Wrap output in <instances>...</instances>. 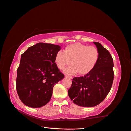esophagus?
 <instances>
[{"label":"esophagus","instance_id":"1","mask_svg":"<svg viewBox=\"0 0 131 131\" xmlns=\"http://www.w3.org/2000/svg\"><path fill=\"white\" fill-rule=\"evenodd\" d=\"M66 78H69V79H73V78H72V76H65Z\"/></svg>","mask_w":131,"mask_h":131}]
</instances>
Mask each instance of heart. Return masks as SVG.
I'll list each match as a JSON object with an SVG mask.
<instances>
[{
  "mask_svg": "<svg viewBox=\"0 0 131 131\" xmlns=\"http://www.w3.org/2000/svg\"><path fill=\"white\" fill-rule=\"evenodd\" d=\"M99 58L100 53L96 47L75 43L68 45L64 52H57L55 62L59 69H63L71 62L72 65L65 70L66 74L73 75L79 73L86 75L94 69Z\"/></svg>",
  "mask_w": 131,
  "mask_h": 131,
  "instance_id": "heart-1",
  "label": "heart"
}]
</instances>
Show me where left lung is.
Wrapping results in <instances>:
<instances>
[{"label":"left lung","mask_w":131,"mask_h":131,"mask_svg":"<svg viewBox=\"0 0 131 131\" xmlns=\"http://www.w3.org/2000/svg\"><path fill=\"white\" fill-rule=\"evenodd\" d=\"M93 43L100 53L98 63L89 74L74 78L68 91L71 100L81 107H93L102 102L110 91L114 80L113 58L100 43Z\"/></svg>","instance_id":"left-lung-1"}]
</instances>
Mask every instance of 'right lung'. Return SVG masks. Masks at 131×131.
Returning <instances> with one entry per match:
<instances>
[{
    "instance_id": "right-lung-1",
    "label": "right lung",
    "mask_w": 131,
    "mask_h": 131,
    "mask_svg": "<svg viewBox=\"0 0 131 131\" xmlns=\"http://www.w3.org/2000/svg\"><path fill=\"white\" fill-rule=\"evenodd\" d=\"M58 45L38 43L21 56L17 70L16 89L24 105L40 108L50 101L53 86L64 78L55 62Z\"/></svg>"
}]
</instances>
